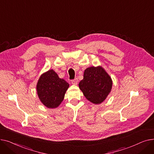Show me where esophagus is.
<instances>
[{"mask_svg":"<svg viewBox=\"0 0 154 154\" xmlns=\"http://www.w3.org/2000/svg\"><path fill=\"white\" fill-rule=\"evenodd\" d=\"M71 83H72L73 85H77V84H78V79H75L72 80Z\"/></svg>","mask_w":154,"mask_h":154,"instance_id":"34e87169","label":"esophagus"}]
</instances>
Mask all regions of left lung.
Masks as SVG:
<instances>
[{
  "label": "left lung",
  "mask_w": 154,
  "mask_h": 154,
  "mask_svg": "<svg viewBox=\"0 0 154 154\" xmlns=\"http://www.w3.org/2000/svg\"><path fill=\"white\" fill-rule=\"evenodd\" d=\"M112 85L111 78L101 67L86 69L84 79L79 84L86 99L95 104H99L106 99Z\"/></svg>",
  "instance_id": "left-lung-1"
}]
</instances>
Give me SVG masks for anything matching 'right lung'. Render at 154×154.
<instances>
[{
	"label": "right lung",
	"mask_w": 154,
	"mask_h": 154,
	"mask_svg": "<svg viewBox=\"0 0 154 154\" xmlns=\"http://www.w3.org/2000/svg\"><path fill=\"white\" fill-rule=\"evenodd\" d=\"M69 84L53 70H49L40 77L37 91L38 97L45 106L48 108H56L62 102L65 93Z\"/></svg>",
	"instance_id": "1"
}]
</instances>
